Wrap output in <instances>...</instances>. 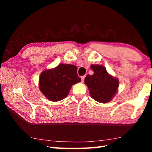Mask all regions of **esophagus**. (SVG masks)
Listing matches in <instances>:
<instances>
[{"mask_svg": "<svg viewBox=\"0 0 152 152\" xmlns=\"http://www.w3.org/2000/svg\"><path fill=\"white\" fill-rule=\"evenodd\" d=\"M84 78H85V76H81L82 82H84Z\"/></svg>", "mask_w": 152, "mask_h": 152, "instance_id": "obj_1", "label": "esophagus"}]
</instances>
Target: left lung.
<instances>
[{"label": "left lung", "instance_id": "left-lung-1", "mask_svg": "<svg viewBox=\"0 0 152 152\" xmlns=\"http://www.w3.org/2000/svg\"><path fill=\"white\" fill-rule=\"evenodd\" d=\"M91 68L94 74L87 75L84 82L88 86L91 97L102 103L110 101L117 92L119 80L108 74L104 66L92 64Z\"/></svg>", "mask_w": 152, "mask_h": 152}]
</instances>
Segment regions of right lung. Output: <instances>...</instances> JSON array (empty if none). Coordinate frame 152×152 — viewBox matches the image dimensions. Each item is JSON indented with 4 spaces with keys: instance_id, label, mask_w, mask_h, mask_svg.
<instances>
[{
    "instance_id": "1",
    "label": "right lung",
    "mask_w": 152,
    "mask_h": 152,
    "mask_svg": "<svg viewBox=\"0 0 152 152\" xmlns=\"http://www.w3.org/2000/svg\"><path fill=\"white\" fill-rule=\"evenodd\" d=\"M81 81L77 67L60 64L53 69L43 71L39 78V89L51 101H61L68 96L73 84Z\"/></svg>"
}]
</instances>
